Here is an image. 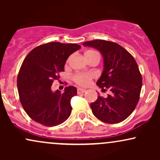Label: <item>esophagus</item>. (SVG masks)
Returning a JSON list of instances; mask_svg holds the SVG:
<instances>
[{
  "label": "esophagus",
  "mask_w": 160,
  "mask_h": 160,
  "mask_svg": "<svg viewBox=\"0 0 160 160\" xmlns=\"http://www.w3.org/2000/svg\"><path fill=\"white\" fill-rule=\"evenodd\" d=\"M86 90L85 89H82V88H78V94H81V93H84Z\"/></svg>",
  "instance_id": "34e87169"
}]
</instances>
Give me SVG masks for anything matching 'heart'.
Listing matches in <instances>:
<instances>
[{
    "label": "heart",
    "instance_id": "1",
    "mask_svg": "<svg viewBox=\"0 0 160 160\" xmlns=\"http://www.w3.org/2000/svg\"><path fill=\"white\" fill-rule=\"evenodd\" d=\"M92 52H94V51H87V52H85V54ZM93 77H94V75L92 73H79V74L74 75V80L77 83L80 84L81 86H87L91 82Z\"/></svg>",
    "mask_w": 160,
    "mask_h": 160
}]
</instances>
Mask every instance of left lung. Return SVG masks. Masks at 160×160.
Returning a JSON list of instances; mask_svg holds the SVG:
<instances>
[{
  "label": "left lung",
  "instance_id": "obj_1",
  "mask_svg": "<svg viewBox=\"0 0 160 160\" xmlns=\"http://www.w3.org/2000/svg\"><path fill=\"white\" fill-rule=\"evenodd\" d=\"M102 53L104 68L96 84L102 91L108 89L107 98L100 95L91 103L92 113L106 123L122 122L136 107L142 86V78L133 56L118 43L95 40L82 43Z\"/></svg>",
  "mask_w": 160,
  "mask_h": 160
}]
</instances>
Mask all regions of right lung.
Segmentation results:
<instances>
[{"instance_id":"obj_1","label":"right lung","mask_w":160,"mask_h":160,"mask_svg":"<svg viewBox=\"0 0 160 160\" xmlns=\"http://www.w3.org/2000/svg\"><path fill=\"white\" fill-rule=\"evenodd\" d=\"M80 46L51 42L32 49L25 58L17 78L20 102L33 120L46 126L62 124L72 111L71 99L77 88L70 86L63 93L51 86L65 71L68 58Z\"/></svg>"}]
</instances>
